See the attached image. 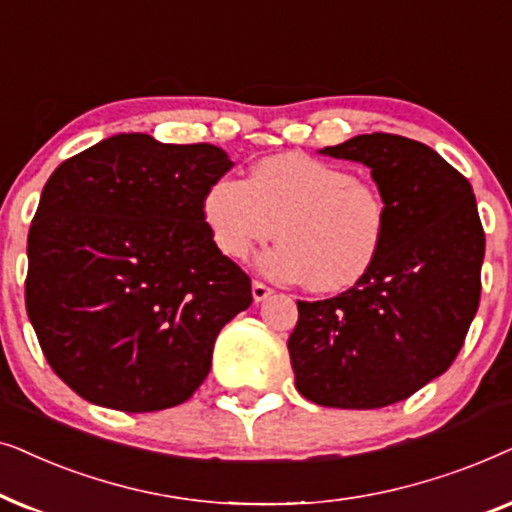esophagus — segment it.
Listing matches in <instances>:
<instances>
[{
    "label": "esophagus",
    "instance_id": "esophagus-1",
    "mask_svg": "<svg viewBox=\"0 0 512 512\" xmlns=\"http://www.w3.org/2000/svg\"><path fill=\"white\" fill-rule=\"evenodd\" d=\"M271 295H274V290L267 288V285H264V283H260V281L252 283V299H255L257 304L264 302V299H269Z\"/></svg>",
    "mask_w": 512,
    "mask_h": 512
}]
</instances>
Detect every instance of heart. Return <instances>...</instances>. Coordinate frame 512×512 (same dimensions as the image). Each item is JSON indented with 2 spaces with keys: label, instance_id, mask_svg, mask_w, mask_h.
Masks as SVG:
<instances>
[{
  "label": "heart",
  "instance_id": "b5f03b06",
  "mask_svg": "<svg viewBox=\"0 0 512 512\" xmlns=\"http://www.w3.org/2000/svg\"><path fill=\"white\" fill-rule=\"evenodd\" d=\"M201 215L210 241L229 260H243L255 245L281 238L257 260L262 274L302 283L313 292L358 285L384 248V196L349 168L306 154H276L257 161L248 182L217 177L206 189Z\"/></svg>",
  "mask_w": 512,
  "mask_h": 512
}]
</instances>
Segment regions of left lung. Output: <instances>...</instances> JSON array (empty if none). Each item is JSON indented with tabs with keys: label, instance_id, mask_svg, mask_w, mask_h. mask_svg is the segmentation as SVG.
Returning a JSON list of instances; mask_svg holds the SVG:
<instances>
[{
	"label": "left lung",
	"instance_id": "obj_1",
	"mask_svg": "<svg viewBox=\"0 0 512 512\" xmlns=\"http://www.w3.org/2000/svg\"><path fill=\"white\" fill-rule=\"evenodd\" d=\"M320 154L370 168L388 224L363 281L297 302L288 339L295 386L316 405L377 410L454 363L480 304L485 231L470 182L417 140L356 135Z\"/></svg>",
	"mask_w": 512,
	"mask_h": 512
}]
</instances>
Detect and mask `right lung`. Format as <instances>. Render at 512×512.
Here are the masks:
<instances>
[{
  "label": "right lung",
  "instance_id": "right-lung-1",
  "mask_svg": "<svg viewBox=\"0 0 512 512\" xmlns=\"http://www.w3.org/2000/svg\"><path fill=\"white\" fill-rule=\"evenodd\" d=\"M234 166L145 133L53 170L27 236L25 306L53 372L88 403L156 412L192 398L250 278L210 241L201 201Z\"/></svg>",
  "mask_w": 512,
  "mask_h": 512
}]
</instances>
